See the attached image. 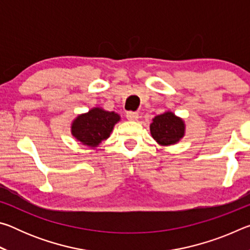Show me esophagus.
<instances>
[{"mask_svg": "<svg viewBox=\"0 0 250 250\" xmlns=\"http://www.w3.org/2000/svg\"><path fill=\"white\" fill-rule=\"evenodd\" d=\"M126 119L130 121H137L139 119V113L135 111H128L126 112Z\"/></svg>", "mask_w": 250, "mask_h": 250, "instance_id": "esophagus-1", "label": "esophagus"}]
</instances>
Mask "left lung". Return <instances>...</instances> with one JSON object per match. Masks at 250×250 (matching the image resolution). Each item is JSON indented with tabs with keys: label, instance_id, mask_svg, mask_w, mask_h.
<instances>
[{
	"label": "left lung",
	"instance_id": "obj_1",
	"mask_svg": "<svg viewBox=\"0 0 250 250\" xmlns=\"http://www.w3.org/2000/svg\"><path fill=\"white\" fill-rule=\"evenodd\" d=\"M151 135L160 146H172L185 134V124L180 117L167 111L154 117L150 125Z\"/></svg>",
	"mask_w": 250,
	"mask_h": 250
}]
</instances>
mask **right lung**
I'll list each match as a JSON object with an SVG mask.
<instances>
[{"label": "right lung", "instance_id": "1", "mask_svg": "<svg viewBox=\"0 0 250 250\" xmlns=\"http://www.w3.org/2000/svg\"><path fill=\"white\" fill-rule=\"evenodd\" d=\"M119 121L118 113L96 107L76 118L71 124V134L83 146L94 149L107 140L113 126Z\"/></svg>", "mask_w": 250, "mask_h": 250}]
</instances>
